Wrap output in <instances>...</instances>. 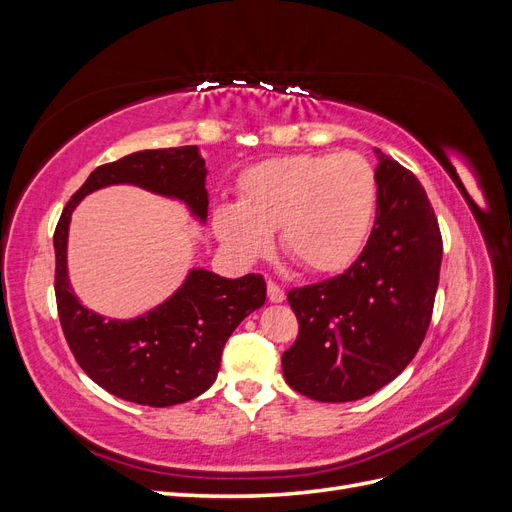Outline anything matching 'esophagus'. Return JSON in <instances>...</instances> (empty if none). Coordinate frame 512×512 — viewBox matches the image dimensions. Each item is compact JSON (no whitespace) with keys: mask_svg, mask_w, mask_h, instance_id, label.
Here are the masks:
<instances>
[{"mask_svg":"<svg viewBox=\"0 0 512 512\" xmlns=\"http://www.w3.org/2000/svg\"><path fill=\"white\" fill-rule=\"evenodd\" d=\"M267 292H269V301H271V303H282V301L286 299L284 288H282L280 284L271 282V280H269V284H267Z\"/></svg>","mask_w":512,"mask_h":512,"instance_id":"34e87169","label":"esophagus"}]
</instances>
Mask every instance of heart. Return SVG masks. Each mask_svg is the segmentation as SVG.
Returning <instances> with one entry per match:
<instances>
[{
  "mask_svg": "<svg viewBox=\"0 0 512 512\" xmlns=\"http://www.w3.org/2000/svg\"><path fill=\"white\" fill-rule=\"evenodd\" d=\"M378 213V177L356 151L299 153L254 164L239 179V203L213 211L218 239L243 258L284 252L316 273L350 267L365 250Z\"/></svg>",
  "mask_w": 512,
  "mask_h": 512,
  "instance_id": "obj_1",
  "label": "heart"
}]
</instances>
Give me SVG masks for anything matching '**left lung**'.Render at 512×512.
Wrapping results in <instances>:
<instances>
[{"instance_id":"8db88e82","label":"left lung","mask_w":512,"mask_h":512,"mask_svg":"<svg viewBox=\"0 0 512 512\" xmlns=\"http://www.w3.org/2000/svg\"><path fill=\"white\" fill-rule=\"evenodd\" d=\"M376 156L378 213L365 250L344 273L288 292L299 335L282 354L284 378L329 404L374 395L408 367L440 282L442 235L421 181Z\"/></svg>"}]
</instances>
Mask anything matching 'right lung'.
<instances>
[{
  "instance_id": "obj_1",
  "label": "right lung",
  "mask_w": 512,
  "mask_h": 512,
  "mask_svg": "<svg viewBox=\"0 0 512 512\" xmlns=\"http://www.w3.org/2000/svg\"><path fill=\"white\" fill-rule=\"evenodd\" d=\"M205 177V160L194 145L130 153L98 166L72 194L55 228V299L66 342L91 380L132 404L166 408L205 393L218 378L226 339L245 316L265 305V277L247 273L226 280L194 269L173 297L145 316L106 320L89 312L72 292L66 269L70 215L89 192L134 183L183 200L198 220H205Z\"/></svg>"
}]
</instances>
